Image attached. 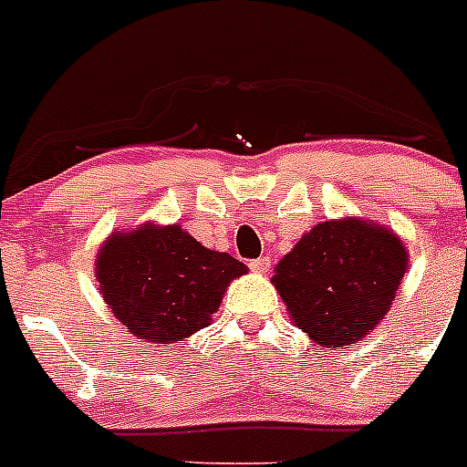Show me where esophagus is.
<instances>
[{
  "instance_id": "esophagus-1",
  "label": "esophagus",
  "mask_w": 467,
  "mask_h": 467,
  "mask_svg": "<svg viewBox=\"0 0 467 467\" xmlns=\"http://www.w3.org/2000/svg\"><path fill=\"white\" fill-rule=\"evenodd\" d=\"M248 267L254 269V272H258V274L269 272V258H267V255H263V258L251 260V263H248Z\"/></svg>"
}]
</instances>
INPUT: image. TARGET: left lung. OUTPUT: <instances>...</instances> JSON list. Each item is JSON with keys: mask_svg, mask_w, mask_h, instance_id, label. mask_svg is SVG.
Segmentation results:
<instances>
[{"mask_svg": "<svg viewBox=\"0 0 467 467\" xmlns=\"http://www.w3.org/2000/svg\"><path fill=\"white\" fill-rule=\"evenodd\" d=\"M405 267L408 254L389 230L325 221L278 263L274 285L308 338L338 350L378 327Z\"/></svg>", "mask_w": 467, "mask_h": 467, "instance_id": "1", "label": "left lung"}]
</instances>
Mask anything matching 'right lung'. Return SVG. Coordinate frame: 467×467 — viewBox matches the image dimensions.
<instances>
[{"instance_id":"obj_1","label":"right lung","mask_w":467,"mask_h":467,"mask_svg":"<svg viewBox=\"0 0 467 467\" xmlns=\"http://www.w3.org/2000/svg\"><path fill=\"white\" fill-rule=\"evenodd\" d=\"M242 274L239 260L209 251L180 225L112 234L96 260L101 295L117 320L156 343L207 327L225 287Z\"/></svg>"}]
</instances>
